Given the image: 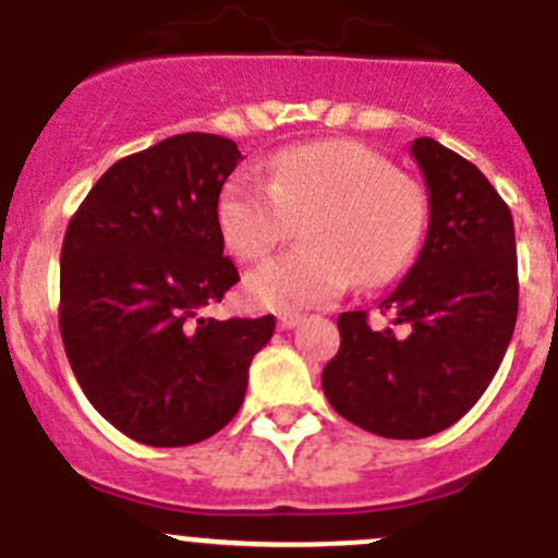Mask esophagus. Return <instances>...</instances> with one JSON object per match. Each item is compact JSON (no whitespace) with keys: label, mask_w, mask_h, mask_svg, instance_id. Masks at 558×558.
Instances as JSON below:
<instances>
[{"label":"esophagus","mask_w":558,"mask_h":558,"mask_svg":"<svg viewBox=\"0 0 558 558\" xmlns=\"http://www.w3.org/2000/svg\"><path fill=\"white\" fill-rule=\"evenodd\" d=\"M300 322H302L300 313H280V316H278V327L280 329H291V327H296Z\"/></svg>","instance_id":"esophagus-1"}]
</instances>
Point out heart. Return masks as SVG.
Here are the masks:
<instances>
[{
	"instance_id": "b5f03b06",
	"label": "heart",
	"mask_w": 558,
	"mask_h": 558,
	"mask_svg": "<svg viewBox=\"0 0 558 558\" xmlns=\"http://www.w3.org/2000/svg\"><path fill=\"white\" fill-rule=\"evenodd\" d=\"M291 251L253 269L247 300L269 311L329 305L354 275L381 286L405 272L423 245L428 204L392 163L354 142H316L283 149L267 166V182L236 174L218 198V226L234 256L262 258L305 220Z\"/></svg>"
}]
</instances>
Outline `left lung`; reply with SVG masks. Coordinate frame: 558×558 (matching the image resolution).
<instances>
[{
  "instance_id": "8db88e82",
  "label": "left lung",
  "mask_w": 558,
  "mask_h": 558,
  "mask_svg": "<svg viewBox=\"0 0 558 558\" xmlns=\"http://www.w3.org/2000/svg\"><path fill=\"white\" fill-rule=\"evenodd\" d=\"M428 187V234L405 278L378 302L392 329L365 311L340 313V349L322 373L332 409L387 439L450 428L499 371L518 316L515 226L483 171L434 138H414Z\"/></svg>"
}]
</instances>
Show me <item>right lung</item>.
<instances>
[{"mask_svg":"<svg viewBox=\"0 0 558 558\" xmlns=\"http://www.w3.org/2000/svg\"><path fill=\"white\" fill-rule=\"evenodd\" d=\"M242 160L231 138L171 135L117 160L70 218L59 329L89 403L149 447L209 439L240 411L275 318L204 316L240 280L218 198Z\"/></svg>","mask_w":558,"mask_h":558,"instance_id":"right-lung-1","label":"right lung"}]
</instances>
